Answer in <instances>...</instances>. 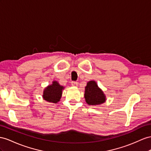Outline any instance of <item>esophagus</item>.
<instances>
[{
	"mask_svg": "<svg viewBox=\"0 0 151 151\" xmlns=\"http://www.w3.org/2000/svg\"><path fill=\"white\" fill-rule=\"evenodd\" d=\"M78 82H71V85H72V86H73V87H77L78 86Z\"/></svg>",
	"mask_w": 151,
	"mask_h": 151,
	"instance_id": "1",
	"label": "esophagus"
}]
</instances>
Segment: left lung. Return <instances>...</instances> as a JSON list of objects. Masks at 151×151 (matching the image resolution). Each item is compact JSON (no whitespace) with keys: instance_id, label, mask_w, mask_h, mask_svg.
I'll list each match as a JSON object with an SVG mask.
<instances>
[{"instance_id":"obj_1","label":"left lung","mask_w":151,"mask_h":151,"mask_svg":"<svg viewBox=\"0 0 151 151\" xmlns=\"http://www.w3.org/2000/svg\"><path fill=\"white\" fill-rule=\"evenodd\" d=\"M84 98L89 105H101L106 101L105 95L94 80L87 82V86L85 87Z\"/></svg>"}]
</instances>
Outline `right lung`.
Listing matches in <instances>:
<instances>
[{"mask_svg":"<svg viewBox=\"0 0 151 151\" xmlns=\"http://www.w3.org/2000/svg\"><path fill=\"white\" fill-rule=\"evenodd\" d=\"M64 88L57 81H53L52 84L45 88L42 98L48 102L57 103L61 98Z\"/></svg>","mask_w":151,"mask_h":151,"instance_id":"obj_1","label":"right lung"}]
</instances>
